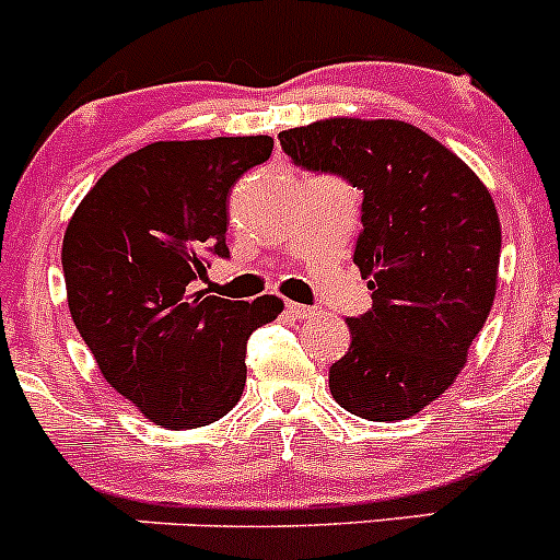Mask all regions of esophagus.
Returning <instances> with one entry per match:
<instances>
[{"mask_svg": "<svg viewBox=\"0 0 560 560\" xmlns=\"http://www.w3.org/2000/svg\"><path fill=\"white\" fill-rule=\"evenodd\" d=\"M287 314L295 316V319H308V316H314L316 312H314L312 306H303V303L287 301Z\"/></svg>", "mask_w": 560, "mask_h": 560, "instance_id": "1", "label": "esophagus"}]
</instances>
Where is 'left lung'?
I'll return each mask as SVG.
<instances>
[{
    "label": "left lung",
    "mask_w": 560,
    "mask_h": 560,
    "mask_svg": "<svg viewBox=\"0 0 560 560\" xmlns=\"http://www.w3.org/2000/svg\"><path fill=\"white\" fill-rule=\"evenodd\" d=\"M279 140L303 171L363 189L354 265L374 306L347 319L352 343L330 365L332 398L363 420H406L453 385L493 306V197L447 145L395 118H322Z\"/></svg>",
    "instance_id": "left-lung-1"
}]
</instances>
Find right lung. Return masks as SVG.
<instances>
[{
	"label": "right lung",
	"mask_w": 560,
	"mask_h": 560,
	"mask_svg": "<svg viewBox=\"0 0 560 560\" xmlns=\"http://www.w3.org/2000/svg\"><path fill=\"white\" fill-rule=\"evenodd\" d=\"M273 138L160 140L92 186L61 244L67 303L107 385L162 428H200L238 404L246 341L284 312L197 290L230 257L228 197Z\"/></svg>",
	"instance_id": "1"
}]
</instances>
